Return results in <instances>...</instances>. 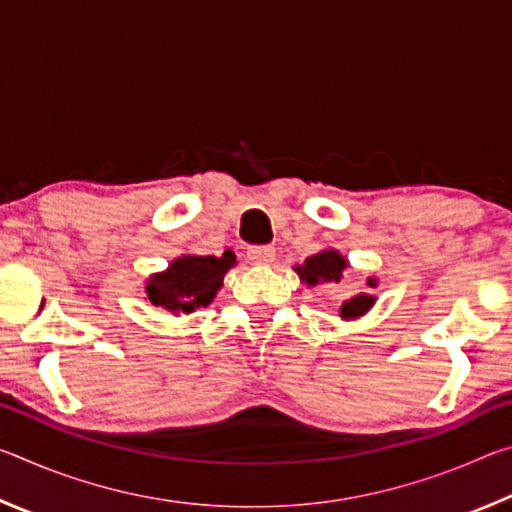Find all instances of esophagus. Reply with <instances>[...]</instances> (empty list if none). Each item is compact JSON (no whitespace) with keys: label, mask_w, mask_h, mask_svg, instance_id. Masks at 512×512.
<instances>
[{"label":"esophagus","mask_w":512,"mask_h":512,"mask_svg":"<svg viewBox=\"0 0 512 512\" xmlns=\"http://www.w3.org/2000/svg\"><path fill=\"white\" fill-rule=\"evenodd\" d=\"M248 259L253 264H259V266L271 264L275 259V248L273 246H250L248 248Z\"/></svg>","instance_id":"34e87169"}]
</instances>
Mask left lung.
Returning a JSON list of instances; mask_svg holds the SVG:
<instances>
[{"mask_svg":"<svg viewBox=\"0 0 512 512\" xmlns=\"http://www.w3.org/2000/svg\"><path fill=\"white\" fill-rule=\"evenodd\" d=\"M345 268H348V262H345L343 255L336 253V250H323V253H318L314 257H307V262L298 266V273L302 282L314 287L318 282H339ZM368 287H377V282L368 280ZM372 302H375V298L368 296V293H359V296H354L341 307V316L357 318L363 311H368Z\"/></svg>","mask_w":512,"mask_h":512,"instance_id":"obj_1","label":"left lung"}]
</instances>
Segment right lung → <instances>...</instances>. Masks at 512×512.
<instances>
[{"label":"right lung","instance_id":"add662e5","mask_svg":"<svg viewBox=\"0 0 512 512\" xmlns=\"http://www.w3.org/2000/svg\"><path fill=\"white\" fill-rule=\"evenodd\" d=\"M235 264V255L225 250L221 257H178L167 271L153 275L146 282V296L155 307H164L178 314H192L198 307H207L221 289L223 275Z\"/></svg>","mask_w":512,"mask_h":512}]
</instances>
